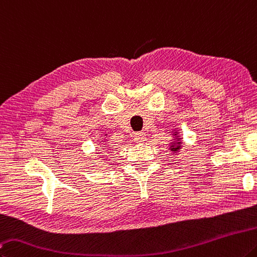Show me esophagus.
Masks as SVG:
<instances>
[{
	"label": "esophagus",
	"mask_w": 257,
	"mask_h": 257,
	"mask_svg": "<svg viewBox=\"0 0 257 257\" xmlns=\"http://www.w3.org/2000/svg\"><path fill=\"white\" fill-rule=\"evenodd\" d=\"M134 141L138 144L144 143L146 141V135H145V133H136L134 135Z\"/></svg>",
	"instance_id": "obj_1"
}]
</instances>
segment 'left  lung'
Listing matches in <instances>:
<instances>
[{"instance_id":"1","label":"left lung","mask_w":257,"mask_h":257,"mask_svg":"<svg viewBox=\"0 0 257 257\" xmlns=\"http://www.w3.org/2000/svg\"><path fill=\"white\" fill-rule=\"evenodd\" d=\"M175 135V136H176V135L177 134H174ZM180 139L181 138H179V137H176V143H173V144H171L172 145V146H171V151H173V152H177V151H179V149L181 148V142H180Z\"/></svg>"}]
</instances>
